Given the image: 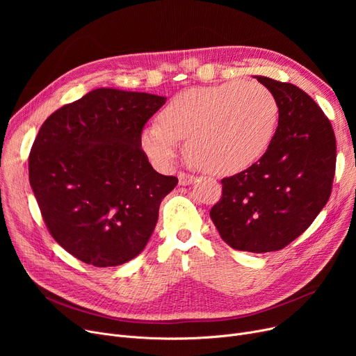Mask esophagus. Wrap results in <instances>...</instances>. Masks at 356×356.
I'll use <instances>...</instances> for the list:
<instances>
[{
    "label": "esophagus",
    "instance_id": "34e87169",
    "mask_svg": "<svg viewBox=\"0 0 356 356\" xmlns=\"http://www.w3.org/2000/svg\"><path fill=\"white\" fill-rule=\"evenodd\" d=\"M177 177H179V184L180 186H188V184L195 181V176L188 175V173H179Z\"/></svg>",
    "mask_w": 356,
    "mask_h": 356
}]
</instances>
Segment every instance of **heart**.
<instances>
[{"label":"heart","mask_w":356,"mask_h":356,"mask_svg":"<svg viewBox=\"0 0 356 356\" xmlns=\"http://www.w3.org/2000/svg\"><path fill=\"white\" fill-rule=\"evenodd\" d=\"M274 93L257 82L192 88L176 95L143 129L141 147L156 165L167 168L188 140L189 157L203 170L232 175L267 152L278 125Z\"/></svg>","instance_id":"heart-1"}]
</instances>
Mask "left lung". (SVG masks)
Masks as SVG:
<instances>
[{"label":"left lung","mask_w":356,"mask_h":356,"mask_svg":"<svg viewBox=\"0 0 356 356\" xmlns=\"http://www.w3.org/2000/svg\"><path fill=\"white\" fill-rule=\"evenodd\" d=\"M278 101L275 136L247 170L222 179L211 219L229 247L248 252L282 250L300 236L332 192L336 140L330 121L305 90L255 76Z\"/></svg>","instance_id":"left-lung-1"}]
</instances>
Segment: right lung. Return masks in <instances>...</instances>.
Returning a JSON list of instances; mask_svg holds the SVG:
<instances>
[{
  "label": "right lung",
  "instance_id": "right-lung-1",
  "mask_svg": "<svg viewBox=\"0 0 356 356\" xmlns=\"http://www.w3.org/2000/svg\"><path fill=\"white\" fill-rule=\"evenodd\" d=\"M164 97L93 89L44 121L29 179L46 227L69 254L115 267L147 245L177 177L157 173L141 149L145 122Z\"/></svg>",
  "mask_w": 356,
  "mask_h": 356
}]
</instances>
